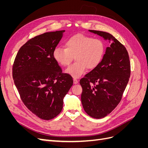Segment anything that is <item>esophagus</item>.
<instances>
[{"instance_id": "esophagus-1", "label": "esophagus", "mask_w": 148, "mask_h": 148, "mask_svg": "<svg viewBox=\"0 0 148 148\" xmlns=\"http://www.w3.org/2000/svg\"><path fill=\"white\" fill-rule=\"evenodd\" d=\"M78 83V80L77 79H75V78H73V83L74 84H77Z\"/></svg>"}]
</instances>
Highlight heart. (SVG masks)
I'll use <instances>...</instances> for the list:
<instances>
[{
    "mask_svg": "<svg viewBox=\"0 0 148 148\" xmlns=\"http://www.w3.org/2000/svg\"><path fill=\"white\" fill-rule=\"evenodd\" d=\"M64 47H56L53 57L62 66L69 65L73 57L76 62L67 68L65 72L74 78L84 73L86 69H96L104 57L106 47L100 38L77 34L67 39Z\"/></svg>",
    "mask_w": 148,
    "mask_h": 148,
    "instance_id": "1",
    "label": "heart"
}]
</instances>
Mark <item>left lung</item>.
Masks as SVG:
<instances>
[{
	"label": "left lung",
	"mask_w": 148,
	"mask_h": 148,
	"mask_svg": "<svg viewBox=\"0 0 148 148\" xmlns=\"http://www.w3.org/2000/svg\"><path fill=\"white\" fill-rule=\"evenodd\" d=\"M89 31L109 42L101 64L79 81L84 111L92 118L102 119L122 99L130 77V62L126 48L112 35L101 31Z\"/></svg>",
	"instance_id": "left-lung-1"
}]
</instances>
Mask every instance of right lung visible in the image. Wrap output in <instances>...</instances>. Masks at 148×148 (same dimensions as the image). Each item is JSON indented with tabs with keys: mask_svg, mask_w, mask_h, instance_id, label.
Instances as JSON below:
<instances>
[{
	"mask_svg": "<svg viewBox=\"0 0 148 148\" xmlns=\"http://www.w3.org/2000/svg\"><path fill=\"white\" fill-rule=\"evenodd\" d=\"M64 32H48L30 39L20 47L13 65V78L22 101L43 120L61 112L64 98L73 83L53 57Z\"/></svg>",
	"mask_w": 148,
	"mask_h": 148,
	"instance_id": "1",
	"label": "right lung"
}]
</instances>
